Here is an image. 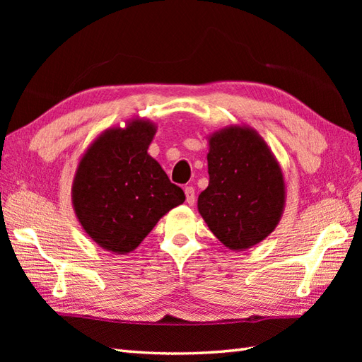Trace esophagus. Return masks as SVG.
<instances>
[{
  "label": "esophagus",
  "mask_w": 362,
  "mask_h": 362,
  "mask_svg": "<svg viewBox=\"0 0 362 362\" xmlns=\"http://www.w3.org/2000/svg\"><path fill=\"white\" fill-rule=\"evenodd\" d=\"M185 197H187L188 205H194V202H196V193H194V188L193 187H185Z\"/></svg>",
  "instance_id": "obj_1"
}]
</instances>
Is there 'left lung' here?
<instances>
[{"instance_id": "8db88e82", "label": "left lung", "mask_w": 362, "mask_h": 362, "mask_svg": "<svg viewBox=\"0 0 362 362\" xmlns=\"http://www.w3.org/2000/svg\"><path fill=\"white\" fill-rule=\"evenodd\" d=\"M210 182L197 210L230 250L261 243L279 226L286 187L279 160L255 129L232 124L209 136Z\"/></svg>"}]
</instances>
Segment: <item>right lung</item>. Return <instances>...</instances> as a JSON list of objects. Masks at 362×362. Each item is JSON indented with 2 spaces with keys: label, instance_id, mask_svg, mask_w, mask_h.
<instances>
[{
  "label": "right lung",
  "instance_id": "1",
  "mask_svg": "<svg viewBox=\"0 0 362 362\" xmlns=\"http://www.w3.org/2000/svg\"><path fill=\"white\" fill-rule=\"evenodd\" d=\"M157 126L132 118L90 143L76 168L71 201L79 224L99 247L126 255L141 244L160 218L185 202L148 149Z\"/></svg>",
  "mask_w": 362,
  "mask_h": 362
}]
</instances>
